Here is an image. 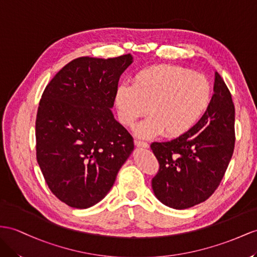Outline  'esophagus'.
<instances>
[{
  "label": "esophagus",
  "mask_w": 257,
  "mask_h": 257,
  "mask_svg": "<svg viewBox=\"0 0 257 257\" xmlns=\"http://www.w3.org/2000/svg\"><path fill=\"white\" fill-rule=\"evenodd\" d=\"M135 143H136V146L139 148H149V144L147 142L141 141V140H136Z\"/></svg>",
  "instance_id": "1"
}]
</instances>
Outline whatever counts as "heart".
Returning a JSON list of instances; mask_svg holds the SVG:
<instances>
[{
    "instance_id": "heart-1",
    "label": "heart",
    "mask_w": 257,
    "mask_h": 257,
    "mask_svg": "<svg viewBox=\"0 0 257 257\" xmlns=\"http://www.w3.org/2000/svg\"><path fill=\"white\" fill-rule=\"evenodd\" d=\"M206 77L175 65H155L138 71L133 85L121 84L115 95L120 121L135 127L149 111L152 115L137 129L143 138L165 133L178 138L200 121L212 101Z\"/></svg>"
}]
</instances>
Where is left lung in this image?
<instances>
[{"instance_id": "left-lung-1", "label": "left lung", "mask_w": 257, "mask_h": 257, "mask_svg": "<svg viewBox=\"0 0 257 257\" xmlns=\"http://www.w3.org/2000/svg\"><path fill=\"white\" fill-rule=\"evenodd\" d=\"M205 114L188 134L151 144L159 162L152 188L161 202L177 209L207 200L225 176L234 144L235 108L232 95L219 74Z\"/></svg>"}]
</instances>
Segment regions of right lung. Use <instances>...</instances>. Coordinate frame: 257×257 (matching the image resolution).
<instances>
[{
  "instance_id": "obj_1",
  "label": "right lung",
  "mask_w": 257,
  "mask_h": 257,
  "mask_svg": "<svg viewBox=\"0 0 257 257\" xmlns=\"http://www.w3.org/2000/svg\"><path fill=\"white\" fill-rule=\"evenodd\" d=\"M131 63L130 54L78 57L43 91L36 119L37 161L52 193L70 207L101 201L133 152V136L110 111L118 80Z\"/></svg>"
}]
</instances>
